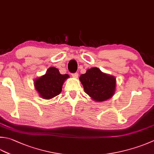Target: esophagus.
<instances>
[{"label": "esophagus", "instance_id": "34e87169", "mask_svg": "<svg viewBox=\"0 0 154 154\" xmlns=\"http://www.w3.org/2000/svg\"><path fill=\"white\" fill-rule=\"evenodd\" d=\"M72 77H74V78H78V77H79V73H73V74H72Z\"/></svg>", "mask_w": 154, "mask_h": 154}]
</instances>
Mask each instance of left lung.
Instances as JSON below:
<instances>
[{
	"instance_id": "8db88e82",
	"label": "left lung",
	"mask_w": 154,
	"mask_h": 154,
	"mask_svg": "<svg viewBox=\"0 0 154 154\" xmlns=\"http://www.w3.org/2000/svg\"><path fill=\"white\" fill-rule=\"evenodd\" d=\"M79 80L84 91L95 101L107 100L116 91V78L103 73L97 67L87 69L85 74L81 75Z\"/></svg>"
}]
</instances>
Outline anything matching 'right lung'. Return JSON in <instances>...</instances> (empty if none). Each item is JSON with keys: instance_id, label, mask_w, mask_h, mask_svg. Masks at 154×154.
<instances>
[{"instance_id": "right-lung-1", "label": "right lung", "mask_w": 154, "mask_h": 154, "mask_svg": "<svg viewBox=\"0 0 154 154\" xmlns=\"http://www.w3.org/2000/svg\"><path fill=\"white\" fill-rule=\"evenodd\" d=\"M69 77V75H62L58 69L51 67L44 75L35 80V87L42 98L52 99L61 93L63 83Z\"/></svg>"}]
</instances>
